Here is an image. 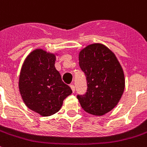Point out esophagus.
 Wrapping results in <instances>:
<instances>
[{
  "instance_id": "1",
  "label": "esophagus",
  "mask_w": 147,
  "mask_h": 147,
  "mask_svg": "<svg viewBox=\"0 0 147 147\" xmlns=\"http://www.w3.org/2000/svg\"><path fill=\"white\" fill-rule=\"evenodd\" d=\"M70 88L71 89V91H72V92H75V86H74L73 84H71L70 85Z\"/></svg>"
}]
</instances>
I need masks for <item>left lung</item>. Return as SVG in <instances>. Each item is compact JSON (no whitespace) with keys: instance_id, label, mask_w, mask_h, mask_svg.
Returning a JSON list of instances; mask_svg holds the SVG:
<instances>
[{"instance_id":"8db88e82","label":"left lung","mask_w":147,"mask_h":147,"mask_svg":"<svg viewBox=\"0 0 147 147\" xmlns=\"http://www.w3.org/2000/svg\"><path fill=\"white\" fill-rule=\"evenodd\" d=\"M79 63L88 81L86 94L77 95L82 108L97 116L111 111L125 88L123 70L115 55L105 45L92 44L80 52Z\"/></svg>"}]
</instances>
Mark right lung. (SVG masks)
Masks as SVG:
<instances>
[{"label": "right lung", "instance_id": "1", "mask_svg": "<svg viewBox=\"0 0 147 147\" xmlns=\"http://www.w3.org/2000/svg\"><path fill=\"white\" fill-rule=\"evenodd\" d=\"M56 56L41 49H35L24 59L19 76L24 102L44 117L58 112L63 100L72 92L55 67Z\"/></svg>", "mask_w": 147, "mask_h": 147}]
</instances>
